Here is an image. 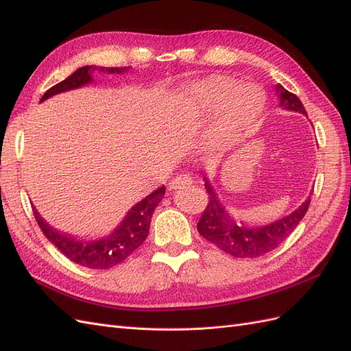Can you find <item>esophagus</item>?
<instances>
[{
  "label": "esophagus",
  "instance_id": "esophagus-1",
  "mask_svg": "<svg viewBox=\"0 0 351 351\" xmlns=\"http://www.w3.org/2000/svg\"><path fill=\"white\" fill-rule=\"evenodd\" d=\"M192 183H193L192 182V177L187 176V174H183V176H178V177L173 178L171 182H169L168 189L169 190H177V189H182L184 186H190Z\"/></svg>",
  "mask_w": 351,
  "mask_h": 351
}]
</instances>
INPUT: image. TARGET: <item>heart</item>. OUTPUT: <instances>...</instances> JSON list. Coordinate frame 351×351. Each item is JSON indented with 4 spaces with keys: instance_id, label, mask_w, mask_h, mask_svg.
I'll use <instances>...</instances> for the list:
<instances>
[{
    "instance_id": "obj_1",
    "label": "heart",
    "mask_w": 351,
    "mask_h": 351,
    "mask_svg": "<svg viewBox=\"0 0 351 351\" xmlns=\"http://www.w3.org/2000/svg\"><path fill=\"white\" fill-rule=\"evenodd\" d=\"M187 105L199 117H212L206 133L208 145L215 151L230 149L247 136L267 105V93L258 84L215 76L187 89Z\"/></svg>"
}]
</instances>
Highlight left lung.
I'll return each mask as SVG.
<instances>
[{
  "label": "left lung",
  "instance_id": "obj_1",
  "mask_svg": "<svg viewBox=\"0 0 351 351\" xmlns=\"http://www.w3.org/2000/svg\"><path fill=\"white\" fill-rule=\"evenodd\" d=\"M275 89H277L280 107L282 110L307 115L303 104L294 93L287 90L280 83ZM204 182L209 202L204 215L197 222V231L202 237L215 244L218 249L236 258H258L278 247L300 224L311 204V196H307L303 204L290 214L274 219L268 224L253 226L244 221L237 222L230 214L215 187L212 186L208 174H205Z\"/></svg>",
  "mask_w": 351,
  "mask_h": 351
}]
</instances>
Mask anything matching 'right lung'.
<instances>
[{
    "instance_id": "obj_1",
    "label": "right lung",
    "mask_w": 351,
    "mask_h": 351,
    "mask_svg": "<svg viewBox=\"0 0 351 351\" xmlns=\"http://www.w3.org/2000/svg\"><path fill=\"white\" fill-rule=\"evenodd\" d=\"M132 67H97L84 66L77 69L66 80L57 83L56 86L48 89L40 102L54 97V95L79 89L93 83V74L107 73V74H124L129 73ZM165 195V186L158 187L151 195H147L142 200L133 205L129 212L124 215L121 222L117 226L110 234L99 239H82L69 232H62L52 227L40 217L38 209L34 206V215L38 224L44 232L45 237L54 244V246L67 256L74 263H79L84 268L90 269H108L121 263L130 254L142 246L149 232L151 218L155 208L159 205Z\"/></svg>"
}]
</instances>
